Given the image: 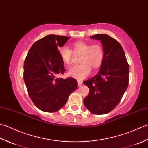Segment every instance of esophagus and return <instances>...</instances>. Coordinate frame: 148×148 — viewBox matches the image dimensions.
Wrapping results in <instances>:
<instances>
[{
  "label": "esophagus",
  "instance_id": "obj_1",
  "mask_svg": "<svg viewBox=\"0 0 148 148\" xmlns=\"http://www.w3.org/2000/svg\"><path fill=\"white\" fill-rule=\"evenodd\" d=\"M82 85V82H81V81H78V86L80 87Z\"/></svg>",
  "mask_w": 148,
  "mask_h": 148
}]
</instances>
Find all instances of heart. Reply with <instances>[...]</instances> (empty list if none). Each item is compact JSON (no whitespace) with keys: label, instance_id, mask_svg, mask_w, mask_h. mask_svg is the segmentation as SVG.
Segmentation results:
<instances>
[{"label":"heart","instance_id":"heart-1","mask_svg":"<svg viewBox=\"0 0 148 148\" xmlns=\"http://www.w3.org/2000/svg\"><path fill=\"white\" fill-rule=\"evenodd\" d=\"M74 53H80V62L68 71L69 76L78 80H82L88 77L91 73V68L97 69L100 67L104 59V51L99 45H91L84 41H77L73 45ZM59 53L62 62L66 65L71 63L73 52L66 46L59 49Z\"/></svg>","mask_w":148,"mask_h":148}]
</instances>
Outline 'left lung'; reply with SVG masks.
Here are the masks:
<instances>
[{
  "instance_id": "1",
  "label": "left lung",
  "mask_w": 148,
  "mask_h": 148,
  "mask_svg": "<svg viewBox=\"0 0 148 148\" xmlns=\"http://www.w3.org/2000/svg\"><path fill=\"white\" fill-rule=\"evenodd\" d=\"M90 38L101 41L104 59L98 73L84 82L89 88L84 104L91 113L100 115L110 112L120 102L128 86L129 65L115 39L105 34Z\"/></svg>"
}]
</instances>
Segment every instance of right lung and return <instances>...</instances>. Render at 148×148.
Instances as JSON below:
<instances>
[{"label": "right lung", "mask_w": 148, "mask_h": 148, "mask_svg": "<svg viewBox=\"0 0 148 148\" xmlns=\"http://www.w3.org/2000/svg\"><path fill=\"white\" fill-rule=\"evenodd\" d=\"M70 38L55 34L45 36L32 45L24 61L23 79L29 95L44 112L61 109L78 87L73 78L56 77L65 71L58 49Z\"/></svg>", "instance_id": "obj_1"}]
</instances>
